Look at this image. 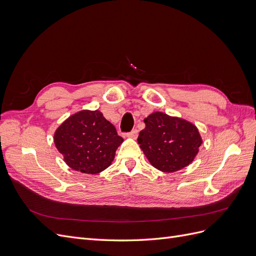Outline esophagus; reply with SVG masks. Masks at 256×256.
Listing matches in <instances>:
<instances>
[{
	"mask_svg": "<svg viewBox=\"0 0 256 256\" xmlns=\"http://www.w3.org/2000/svg\"><path fill=\"white\" fill-rule=\"evenodd\" d=\"M138 130H136V129H134L132 131H130V132L127 134V136H129V138H138Z\"/></svg>",
	"mask_w": 256,
	"mask_h": 256,
	"instance_id": "34e87169",
	"label": "esophagus"
}]
</instances>
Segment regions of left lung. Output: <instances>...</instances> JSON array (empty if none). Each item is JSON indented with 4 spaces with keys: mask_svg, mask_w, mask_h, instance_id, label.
<instances>
[{
    "mask_svg": "<svg viewBox=\"0 0 256 256\" xmlns=\"http://www.w3.org/2000/svg\"><path fill=\"white\" fill-rule=\"evenodd\" d=\"M144 122L138 143L154 168L172 173L192 164L203 143L196 125L162 112L150 114Z\"/></svg>",
    "mask_w": 256,
    "mask_h": 256,
    "instance_id": "left-lung-1",
    "label": "left lung"
}]
</instances>
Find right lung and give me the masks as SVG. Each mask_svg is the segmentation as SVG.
<instances>
[{"label":"right lung","mask_w":256,"mask_h":256,"mask_svg":"<svg viewBox=\"0 0 256 256\" xmlns=\"http://www.w3.org/2000/svg\"><path fill=\"white\" fill-rule=\"evenodd\" d=\"M53 140L69 168L92 175L111 166L124 138L99 110H81L60 124Z\"/></svg>","instance_id":"add662e5"}]
</instances>
